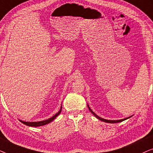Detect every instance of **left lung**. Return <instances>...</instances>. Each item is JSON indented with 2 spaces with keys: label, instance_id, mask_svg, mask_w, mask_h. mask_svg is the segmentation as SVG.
Wrapping results in <instances>:
<instances>
[{
  "label": "left lung",
  "instance_id": "left-lung-1",
  "mask_svg": "<svg viewBox=\"0 0 153 153\" xmlns=\"http://www.w3.org/2000/svg\"><path fill=\"white\" fill-rule=\"evenodd\" d=\"M87 106H88V108H89V111H90L91 113H92L93 115H94L96 117L98 118V119H99V120H101L102 122H105V123H120V122H123V121H124V120H125L128 119V118L131 117H129L125 118V119H123V120H105V119H103V118H101V117H99V116H98L97 115H96V114H95L94 113V112H93L92 111H91V109L90 108H89V106L88 105H87Z\"/></svg>",
  "mask_w": 153,
  "mask_h": 153
}]
</instances>
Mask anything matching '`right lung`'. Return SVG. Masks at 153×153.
Returning a JSON list of instances; mask_svg holds the SVG:
<instances>
[{
    "mask_svg": "<svg viewBox=\"0 0 153 153\" xmlns=\"http://www.w3.org/2000/svg\"><path fill=\"white\" fill-rule=\"evenodd\" d=\"M62 106H61V108L59 110V111L57 113H56L55 115L54 116H52V117L49 118L48 120H43V121H40V122H24V121H22V123L24 124V125H26L27 126H29V127H40V126H43V125H45L47 124H49L51 122L54 120L55 118L57 117V116L59 115L61 111H62Z\"/></svg>",
    "mask_w": 153,
    "mask_h": 153,
    "instance_id": "right-lung-1",
    "label": "right lung"
}]
</instances>
